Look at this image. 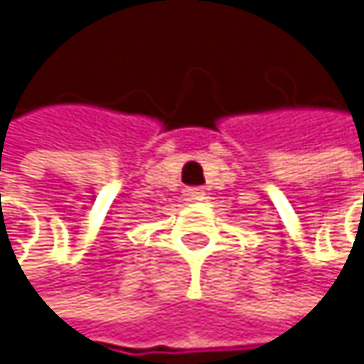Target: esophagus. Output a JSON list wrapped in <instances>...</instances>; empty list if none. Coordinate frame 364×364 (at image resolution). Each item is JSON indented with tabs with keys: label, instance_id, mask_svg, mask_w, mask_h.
<instances>
[{
	"label": "esophagus",
	"instance_id": "esophagus-1",
	"mask_svg": "<svg viewBox=\"0 0 364 364\" xmlns=\"http://www.w3.org/2000/svg\"><path fill=\"white\" fill-rule=\"evenodd\" d=\"M183 196H186V200L196 203V200H200V198L205 196V192H203L200 188H186V190H183Z\"/></svg>",
	"mask_w": 364,
	"mask_h": 364
}]
</instances>
